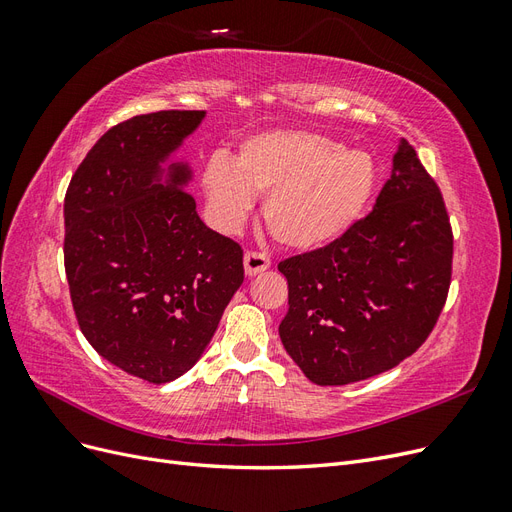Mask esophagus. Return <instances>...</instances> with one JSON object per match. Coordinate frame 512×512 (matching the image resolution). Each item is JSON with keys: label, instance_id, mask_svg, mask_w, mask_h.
<instances>
[{"label": "esophagus", "instance_id": "obj_1", "mask_svg": "<svg viewBox=\"0 0 512 512\" xmlns=\"http://www.w3.org/2000/svg\"><path fill=\"white\" fill-rule=\"evenodd\" d=\"M243 265H245V273L247 275H258L260 271H265L271 267V260L265 252H247L243 258Z\"/></svg>", "mask_w": 512, "mask_h": 512}]
</instances>
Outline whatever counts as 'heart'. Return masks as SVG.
<instances>
[{
  "label": "heart",
  "instance_id": "1",
  "mask_svg": "<svg viewBox=\"0 0 512 512\" xmlns=\"http://www.w3.org/2000/svg\"><path fill=\"white\" fill-rule=\"evenodd\" d=\"M203 183L220 224H239L252 192L267 194L262 218L271 237L290 250H316L361 218L376 188V162L327 134L271 130L243 141L235 162L215 153Z\"/></svg>",
  "mask_w": 512,
  "mask_h": 512
}]
</instances>
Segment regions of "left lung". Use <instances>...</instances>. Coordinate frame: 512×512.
Masks as SVG:
<instances>
[{"label": "left lung", "mask_w": 512, "mask_h": 512, "mask_svg": "<svg viewBox=\"0 0 512 512\" xmlns=\"http://www.w3.org/2000/svg\"><path fill=\"white\" fill-rule=\"evenodd\" d=\"M277 269L288 280L282 344L314 384L374 378L421 348L451 288L453 228L414 147L399 145L365 218Z\"/></svg>", "instance_id": "8db88e82"}]
</instances>
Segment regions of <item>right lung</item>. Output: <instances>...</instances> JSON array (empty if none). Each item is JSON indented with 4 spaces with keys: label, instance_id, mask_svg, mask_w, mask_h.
<instances>
[{
    "label": "right lung",
    "instance_id": "right-lung-1",
    "mask_svg": "<svg viewBox=\"0 0 512 512\" xmlns=\"http://www.w3.org/2000/svg\"><path fill=\"white\" fill-rule=\"evenodd\" d=\"M205 111L136 115L106 130L64 198V265L76 320L108 363L164 384L205 352L243 284V250L203 224L190 173L160 162Z\"/></svg>",
    "mask_w": 512,
    "mask_h": 512
}]
</instances>
